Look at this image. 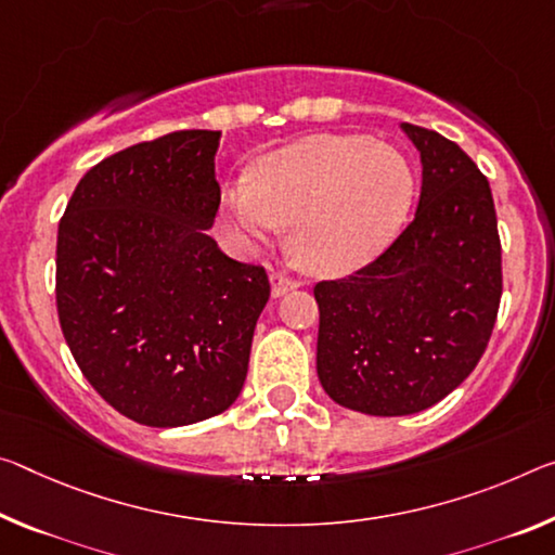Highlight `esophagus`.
Wrapping results in <instances>:
<instances>
[{"mask_svg":"<svg viewBox=\"0 0 555 555\" xmlns=\"http://www.w3.org/2000/svg\"><path fill=\"white\" fill-rule=\"evenodd\" d=\"M269 279H271V296H274V298L284 296L286 292H292V288L298 286L296 279H292L288 274H281V271H274V274H271Z\"/></svg>","mask_w":555,"mask_h":555,"instance_id":"34e87169","label":"esophagus"}]
</instances>
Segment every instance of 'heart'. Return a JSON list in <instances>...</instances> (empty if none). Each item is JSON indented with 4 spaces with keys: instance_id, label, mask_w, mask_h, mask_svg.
<instances>
[{
    "instance_id": "1",
    "label": "heart",
    "mask_w": 555,
    "mask_h": 555,
    "mask_svg": "<svg viewBox=\"0 0 555 555\" xmlns=\"http://www.w3.org/2000/svg\"><path fill=\"white\" fill-rule=\"evenodd\" d=\"M412 172L390 145L365 135H309L254 165L224 190L222 212L242 242L288 227V249L315 274H348L373 261L400 230Z\"/></svg>"
}]
</instances>
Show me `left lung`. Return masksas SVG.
<instances>
[{
	"instance_id": "obj_1",
	"label": "left lung",
	"mask_w": 555,
	"mask_h": 555,
	"mask_svg": "<svg viewBox=\"0 0 555 555\" xmlns=\"http://www.w3.org/2000/svg\"><path fill=\"white\" fill-rule=\"evenodd\" d=\"M402 130L422 160L415 219L375 261L313 286L323 390L377 417L433 408L467 380L504 286L489 180L452 140L412 122Z\"/></svg>"
}]
</instances>
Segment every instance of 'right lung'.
Wrapping results in <instances>:
<instances>
[{
  "label": "right lung",
  "instance_id": "obj_1",
  "mask_svg": "<svg viewBox=\"0 0 555 555\" xmlns=\"http://www.w3.org/2000/svg\"><path fill=\"white\" fill-rule=\"evenodd\" d=\"M219 130H175L105 157L59 222L56 309L101 398L147 427L215 417L240 398L267 269L207 234Z\"/></svg>",
  "mask_w": 555,
  "mask_h": 555
}]
</instances>
